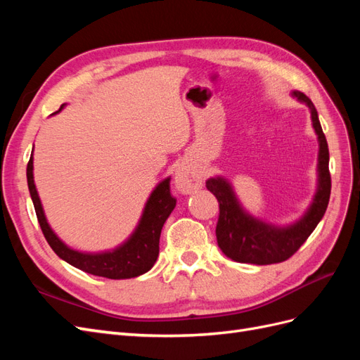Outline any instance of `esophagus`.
I'll return each mask as SVG.
<instances>
[{
  "mask_svg": "<svg viewBox=\"0 0 360 360\" xmlns=\"http://www.w3.org/2000/svg\"><path fill=\"white\" fill-rule=\"evenodd\" d=\"M174 184L179 192L191 193L201 186V180L198 174H195L189 167L181 165L174 174Z\"/></svg>",
  "mask_w": 360,
  "mask_h": 360,
  "instance_id": "34e87169",
  "label": "esophagus"
}]
</instances>
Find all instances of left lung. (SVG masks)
<instances>
[{
    "instance_id": "8db88e82",
    "label": "left lung",
    "mask_w": 360,
    "mask_h": 360,
    "mask_svg": "<svg viewBox=\"0 0 360 360\" xmlns=\"http://www.w3.org/2000/svg\"><path fill=\"white\" fill-rule=\"evenodd\" d=\"M297 101L307 103L311 110L312 126L319 135V189L308 212L300 221L287 226L266 224L246 213L238 204L231 184L225 179L216 177L205 181L219 202V217L216 225V238L222 252L237 263L275 264L288 259L307 242V238L319 225L328 209L330 198V172H329V147L323 134L317 110L309 97L300 91H292Z\"/></svg>"
}]
</instances>
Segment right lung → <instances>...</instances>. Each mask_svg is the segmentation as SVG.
<instances>
[{
	"label": "right lung",
	"instance_id": "1",
	"mask_svg": "<svg viewBox=\"0 0 360 360\" xmlns=\"http://www.w3.org/2000/svg\"><path fill=\"white\" fill-rule=\"evenodd\" d=\"M64 105H61V108ZM27 180L43 236H45L53 252L61 259L68 261L73 267L81 269L82 271L96 276L110 279H129L146 274L156 263L159 255V238L162 226L174 210V207H176V198L169 192L171 179H165L159 183L156 189L151 192L136 230L130 236L129 240L117 249L102 254H84L73 250L64 245L56 236V233L51 230L36 191L34 177H32V155L28 160Z\"/></svg>",
	"mask_w": 360,
	"mask_h": 360
}]
</instances>
